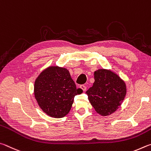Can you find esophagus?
Here are the masks:
<instances>
[{
  "label": "esophagus",
  "instance_id": "esophagus-1",
  "mask_svg": "<svg viewBox=\"0 0 151 151\" xmlns=\"http://www.w3.org/2000/svg\"><path fill=\"white\" fill-rule=\"evenodd\" d=\"M80 88L82 89V90L83 91H85L86 90V86H84V85H81V86H80Z\"/></svg>",
  "mask_w": 151,
  "mask_h": 151
}]
</instances>
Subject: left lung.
<instances>
[{
    "label": "left lung",
    "mask_w": 151,
    "mask_h": 151,
    "mask_svg": "<svg viewBox=\"0 0 151 151\" xmlns=\"http://www.w3.org/2000/svg\"><path fill=\"white\" fill-rule=\"evenodd\" d=\"M94 79L93 86L86 91L89 101L99 115H109L125 99L126 84L117 74L105 69L95 71Z\"/></svg>",
    "instance_id": "obj_1"
}]
</instances>
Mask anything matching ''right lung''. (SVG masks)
I'll use <instances>...</instances> for the list:
<instances>
[{"label":"right lung","mask_w":151,"mask_h":151,"mask_svg":"<svg viewBox=\"0 0 151 151\" xmlns=\"http://www.w3.org/2000/svg\"><path fill=\"white\" fill-rule=\"evenodd\" d=\"M34 91L39 107L54 118L68 114L74 97L83 92L76 88L67 69L58 66H50L42 71L36 79Z\"/></svg>","instance_id":"obj_1"}]
</instances>
